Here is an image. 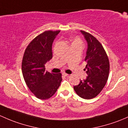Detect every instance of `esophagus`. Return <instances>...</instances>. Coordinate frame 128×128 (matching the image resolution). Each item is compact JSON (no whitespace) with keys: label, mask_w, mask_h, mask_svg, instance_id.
I'll return each instance as SVG.
<instances>
[{"label":"esophagus","mask_w":128,"mask_h":128,"mask_svg":"<svg viewBox=\"0 0 128 128\" xmlns=\"http://www.w3.org/2000/svg\"><path fill=\"white\" fill-rule=\"evenodd\" d=\"M62 75L65 76H68L70 75L69 74H66V73H63Z\"/></svg>","instance_id":"34e87169"}]
</instances>
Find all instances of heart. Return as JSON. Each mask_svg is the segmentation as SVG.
I'll return each instance as SVG.
<instances>
[{"label":"heart","instance_id":"heart-1","mask_svg":"<svg viewBox=\"0 0 128 128\" xmlns=\"http://www.w3.org/2000/svg\"><path fill=\"white\" fill-rule=\"evenodd\" d=\"M83 45V41H82V39L79 37H76L74 40L73 42H72V45Z\"/></svg>","mask_w":128,"mask_h":128}]
</instances>
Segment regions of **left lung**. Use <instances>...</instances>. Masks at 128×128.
I'll return each mask as SVG.
<instances>
[{"label":"left lung","mask_w":128,"mask_h":128,"mask_svg":"<svg viewBox=\"0 0 128 128\" xmlns=\"http://www.w3.org/2000/svg\"><path fill=\"white\" fill-rule=\"evenodd\" d=\"M81 32L88 43L84 59L87 64L84 68L88 76L74 89L82 98L91 99L101 92L107 83L110 71L109 60L103 46L96 37L84 30Z\"/></svg>","instance_id":"obj_1"}]
</instances>
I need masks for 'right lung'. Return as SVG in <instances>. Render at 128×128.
I'll use <instances>...</instances> for the list:
<instances>
[{"label":"right lung","instance_id":"right-lung-1","mask_svg":"<svg viewBox=\"0 0 128 128\" xmlns=\"http://www.w3.org/2000/svg\"><path fill=\"white\" fill-rule=\"evenodd\" d=\"M60 30H45L26 47L22 60V73L30 91L38 99H48L56 92L62 81L60 73L45 70L46 62L53 57L52 44Z\"/></svg>","mask_w":128,"mask_h":128}]
</instances>
